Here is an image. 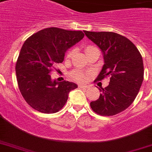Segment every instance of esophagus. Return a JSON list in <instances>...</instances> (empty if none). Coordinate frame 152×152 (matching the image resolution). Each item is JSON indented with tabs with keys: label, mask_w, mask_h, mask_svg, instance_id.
Listing matches in <instances>:
<instances>
[{
	"label": "esophagus",
	"mask_w": 152,
	"mask_h": 152,
	"mask_svg": "<svg viewBox=\"0 0 152 152\" xmlns=\"http://www.w3.org/2000/svg\"><path fill=\"white\" fill-rule=\"evenodd\" d=\"M79 87L80 88H84V89H88V88H89V86L86 85V84H80Z\"/></svg>",
	"instance_id": "obj_1"
}]
</instances>
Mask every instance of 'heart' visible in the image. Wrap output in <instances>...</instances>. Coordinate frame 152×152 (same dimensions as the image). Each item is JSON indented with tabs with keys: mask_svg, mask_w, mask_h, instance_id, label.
Segmentation results:
<instances>
[{
	"mask_svg": "<svg viewBox=\"0 0 152 152\" xmlns=\"http://www.w3.org/2000/svg\"><path fill=\"white\" fill-rule=\"evenodd\" d=\"M91 48H94V47H91V46H88V48L86 49V50H90V49H91ZM69 55H71V53H69ZM72 77H73V78L77 81H83L86 79L87 76H86L84 73H83L82 72L77 71V70H76V71H73V72H72Z\"/></svg>",
	"mask_w": 152,
	"mask_h": 152,
	"instance_id": "1",
	"label": "heart"
}]
</instances>
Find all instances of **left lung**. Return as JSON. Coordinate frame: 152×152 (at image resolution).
Masks as SVG:
<instances>
[{
	"label": "left lung",
	"instance_id": "left-lung-1",
	"mask_svg": "<svg viewBox=\"0 0 152 152\" xmlns=\"http://www.w3.org/2000/svg\"><path fill=\"white\" fill-rule=\"evenodd\" d=\"M85 35L101 50L104 64L98 80L110 76L107 87L99 88L100 96L91 102L98 114L113 116L133 102L144 80L141 54L127 38L113 32L84 31Z\"/></svg>",
	"mask_w": 152,
	"mask_h": 152
}]
</instances>
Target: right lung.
Returning a JSON list of instances; mask_svg holds the SVG:
<instances>
[{"instance_id":"1","label":"right lung","mask_w":152,"mask_h":152,"mask_svg":"<svg viewBox=\"0 0 152 152\" xmlns=\"http://www.w3.org/2000/svg\"><path fill=\"white\" fill-rule=\"evenodd\" d=\"M84 36L80 31L50 27L28 38L18 57L15 72L23 97L34 110L56 113L66 103L69 94L77 84L57 82L50 75L57 63L64 61V53Z\"/></svg>"}]
</instances>
